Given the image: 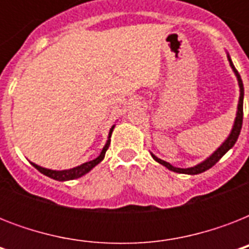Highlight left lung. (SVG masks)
<instances>
[{
	"label": "left lung",
	"instance_id": "1",
	"mask_svg": "<svg viewBox=\"0 0 249 249\" xmlns=\"http://www.w3.org/2000/svg\"><path fill=\"white\" fill-rule=\"evenodd\" d=\"M229 58V62H230V66H231L232 71L235 72L236 77H238V83H239V88H240V97H239V105H238V112H236V119H235V123H234V128H232L231 133H230V136L226 141H225L222 146H221L217 151H214L212 156H209L208 159L203 161V163L197 164V165L193 166V168H186V169H182V168H176V166L170 165L169 163H166L164 160L159 159V158H156L155 155H152V158L160 163L161 165L166 166L168 169L173 170V172H177V173H185V174H199V173H203L205 170H208L209 168H212L214 164L218 161V160L222 158V156L226 154V152L230 150V148L235 144L236 140H238V137L240 134V130H242V125H243V97H244V88H243V81L240 79V75L239 72L236 71V68L234 67V64H232L231 59H230V56Z\"/></svg>",
	"mask_w": 249,
	"mask_h": 249
}]
</instances>
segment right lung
I'll use <instances>...</instances> for the list:
<instances>
[{"mask_svg":"<svg viewBox=\"0 0 249 249\" xmlns=\"http://www.w3.org/2000/svg\"><path fill=\"white\" fill-rule=\"evenodd\" d=\"M112 129H113V126H112ZM112 129H111V132H109V137H111ZM109 142H111L109 140L107 141V143H106V146L103 147V150H102L101 155L98 156L97 159L91 160V161H88V163L81 164V165L76 166V168H72V169L52 170V169H46V168H42V166H38L33 163H32V165L35 166V168H36L38 172H41V173L45 174V176H48V177L53 178V179H56V181H68V179H75V178H79V177H81V176H84V174H86L90 169H93L94 166L97 165V164L101 163L102 160H103V158H105L106 151L108 150Z\"/></svg>","mask_w":249,"mask_h":249,"instance_id":"right-lung-1","label":"right lung"}]
</instances>
